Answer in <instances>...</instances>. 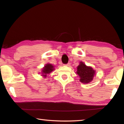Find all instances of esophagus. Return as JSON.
I'll return each instance as SVG.
<instances>
[{"label": "esophagus", "instance_id": "34e87169", "mask_svg": "<svg viewBox=\"0 0 124 124\" xmlns=\"http://www.w3.org/2000/svg\"><path fill=\"white\" fill-rule=\"evenodd\" d=\"M64 65H65V66H67V67H69V66H70V63H68V64H65Z\"/></svg>", "mask_w": 124, "mask_h": 124}]
</instances>
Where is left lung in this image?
Masks as SVG:
<instances>
[{"instance_id": "obj_1", "label": "left lung", "mask_w": 124, "mask_h": 124, "mask_svg": "<svg viewBox=\"0 0 124 124\" xmlns=\"http://www.w3.org/2000/svg\"><path fill=\"white\" fill-rule=\"evenodd\" d=\"M76 73L80 78L79 81L84 84H88L93 80L95 75V70L91 67L87 66L83 62H80L77 68Z\"/></svg>"}]
</instances>
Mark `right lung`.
I'll return each mask as SVG.
<instances>
[{
	"label": "right lung",
	"instance_id": "1",
	"mask_svg": "<svg viewBox=\"0 0 124 124\" xmlns=\"http://www.w3.org/2000/svg\"><path fill=\"white\" fill-rule=\"evenodd\" d=\"M54 67L53 65L50 63H47L43 68L41 70V76L45 78H46L47 75L49 74L50 73L52 72L54 70Z\"/></svg>",
	"mask_w": 124,
	"mask_h": 124
}]
</instances>
